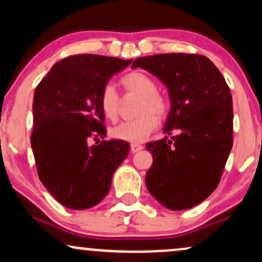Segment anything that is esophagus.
<instances>
[{
  "mask_svg": "<svg viewBox=\"0 0 262 262\" xmlns=\"http://www.w3.org/2000/svg\"><path fill=\"white\" fill-rule=\"evenodd\" d=\"M143 149V145H140V144H130V151L133 152H138V151H140V150Z\"/></svg>",
  "mask_w": 262,
  "mask_h": 262,
  "instance_id": "1",
  "label": "esophagus"
}]
</instances>
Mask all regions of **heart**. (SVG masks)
<instances>
[{
  "instance_id": "b5f03b06",
  "label": "heart",
  "mask_w": 262,
  "mask_h": 262,
  "mask_svg": "<svg viewBox=\"0 0 262 262\" xmlns=\"http://www.w3.org/2000/svg\"><path fill=\"white\" fill-rule=\"evenodd\" d=\"M121 83L127 93L140 96L137 108V114L139 117L119 123L111 129L110 133L117 140L141 143L158 128V118L162 119L166 116L169 108L167 101L158 92L155 81L139 71H133L123 76ZM100 107L108 121H116L118 118L121 98L112 85L104 86L102 90Z\"/></svg>"
}]
</instances>
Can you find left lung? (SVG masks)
I'll list each match as a JSON object with an SVG mask.
<instances>
[{
    "mask_svg": "<svg viewBox=\"0 0 262 262\" xmlns=\"http://www.w3.org/2000/svg\"><path fill=\"white\" fill-rule=\"evenodd\" d=\"M132 68L149 71L167 87L171 108L164 133L179 132L146 144L152 155L146 188L166 208H192L217 188L233 146L229 87L217 66L198 54L143 56Z\"/></svg>",
    "mask_w": 262,
    "mask_h": 262,
    "instance_id": "1",
    "label": "left lung"
}]
</instances>
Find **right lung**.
Here are the masks:
<instances>
[{"label": "right lung", "instance_id": "right-lung-1", "mask_svg": "<svg viewBox=\"0 0 262 262\" xmlns=\"http://www.w3.org/2000/svg\"><path fill=\"white\" fill-rule=\"evenodd\" d=\"M132 61L95 54L68 56L35 89L31 144L38 176L66 208L81 210L100 203L129 154L127 141L89 143L106 137L102 90Z\"/></svg>", "mask_w": 262, "mask_h": 262}]
</instances>
